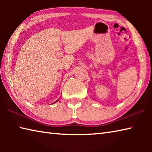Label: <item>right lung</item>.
I'll list each match as a JSON object with an SVG mask.
<instances>
[{"label":"right lung","mask_w":152,"mask_h":152,"mask_svg":"<svg viewBox=\"0 0 152 152\" xmlns=\"http://www.w3.org/2000/svg\"><path fill=\"white\" fill-rule=\"evenodd\" d=\"M58 101H59V100H57V101H56V102H53V103H55V102H58Z\"/></svg>","instance_id":"right-lung-1"}]
</instances>
